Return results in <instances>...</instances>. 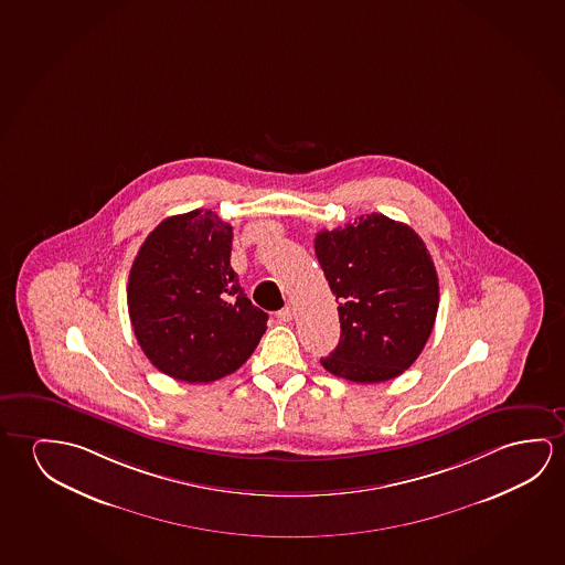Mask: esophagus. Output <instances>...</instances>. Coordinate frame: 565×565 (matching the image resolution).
Here are the masks:
<instances>
[{"instance_id": "1", "label": "esophagus", "mask_w": 565, "mask_h": 565, "mask_svg": "<svg viewBox=\"0 0 565 565\" xmlns=\"http://www.w3.org/2000/svg\"><path fill=\"white\" fill-rule=\"evenodd\" d=\"M276 317H278L279 322H289L294 319V309H291V307H284L281 311L276 313Z\"/></svg>"}]
</instances>
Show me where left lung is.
Returning <instances> with one entry per match:
<instances>
[{"mask_svg":"<svg viewBox=\"0 0 565 565\" xmlns=\"http://www.w3.org/2000/svg\"><path fill=\"white\" fill-rule=\"evenodd\" d=\"M315 254L337 296L339 347L327 372L356 383L393 380L413 365L435 327L438 276L411 226L372 213L315 236Z\"/></svg>","mask_w":565,"mask_h":565,"instance_id":"8db88e82","label":"left lung"}]
</instances>
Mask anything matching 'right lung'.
I'll list each match as a JSON object with an SVG mask.
<instances>
[{"label": "right lung", "instance_id": "add662e5", "mask_svg": "<svg viewBox=\"0 0 565 565\" xmlns=\"http://www.w3.org/2000/svg\"><path fill=\"white\" fill-rule=\"evenodd\" d=\"M233 226L211 209L168 217L132 262L127 303L142 352L162 374L209 383L233 374L266 332L231 268Z\"/></svg>", "mask_w": 565, "mask_h": 565}]
</instances>
